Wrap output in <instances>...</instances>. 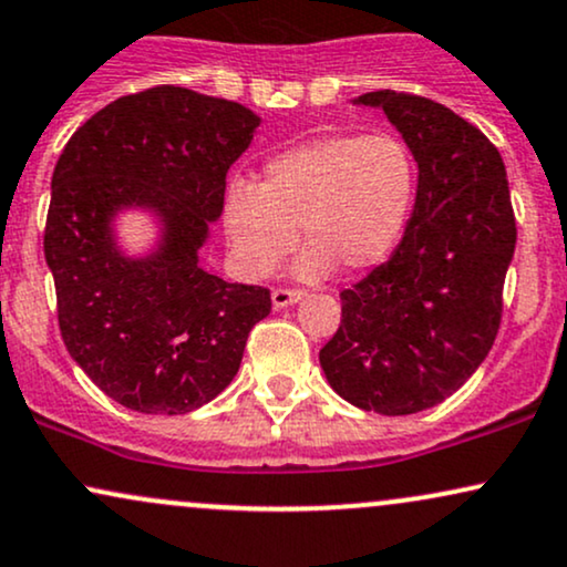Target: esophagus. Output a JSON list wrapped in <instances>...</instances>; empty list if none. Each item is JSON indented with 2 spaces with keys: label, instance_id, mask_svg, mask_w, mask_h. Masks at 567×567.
<instances>
[{
  "label": "esophagus",
  "instance_id": "34e87169",
  "mask_svg": "<svg viewBox=\"0 0 567 567\" xmlns=\"http://www.w3.org/2000/svg\"><path fill=\"white\" fill-rule=\"evenodd\" d=\"M303 296H306L303 290L277 288L275 292H271V306H275V309H285V306H292V303H298V301H301Z\"/></svg>",
  "mask_w": 567,
  "mask_h": 567
}]
</instances>
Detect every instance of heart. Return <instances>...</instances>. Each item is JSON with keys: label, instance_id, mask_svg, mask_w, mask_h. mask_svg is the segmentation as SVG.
Segmentation results:
<instances>
[{"label": "heart", "instance_id": "obj_1", "mask_svg": "<svg viewBox=\"0 0 567 567\" xmlns=\"http://www.w3.org/2000/svg\"><path fill=\"white\" fill-rule=\"evenodd\" d=\"M417 195L412 147L391 132L332 134L279 153L261 182L235 184L224 206L231 250L248 275L264 277L296 245L309 248L301 277L330 266L364 271L399 245Z\"/></svg>", "mask_w": 567, "mask_h": 567}]
</instances>
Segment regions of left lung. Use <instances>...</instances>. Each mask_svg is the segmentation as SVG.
Segmentation results:
<instances>
[{"instance_id": "obj_1", "label": "left lung", "mask_w": 567, "mask_h": 567, "mask_svg": "<svg viewBox=\"0 0 567 567\" xmlns=\"http://www.w3.org/2000/svg\"><path fill=\"white\" fill-rule=\"evenodd\" d=\"M353 102L380 107L412 147L417 197L393 256L340 292L319 364L349 404L399 417L441 404L488 357L517 227L504 161L481 128L417 94Z\"/></svg>"}]
</instances>
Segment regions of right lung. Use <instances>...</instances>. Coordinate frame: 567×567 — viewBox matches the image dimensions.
<instances>
[{"instance_id": "obj_1", "label": "right lung", "mask_w": 567, "mask_h": 567, "mask_svg": "<svg viewBox=\"0 0 567 567\" xmlns=\"http://www.w3.org/2000/svg\"><path fill=\"white\" fill-rule=\"evenodd\" d=\"M258 124L240 102L163 84L94 113L54 166L44 258L60 332L121 406L187 414L208 404L271 311L269 290L224 282L197 258ZM126 207L159 216L162 240L147 257L114 243L112 218Z\"/></svg>"}]
</instances>
